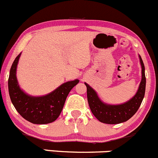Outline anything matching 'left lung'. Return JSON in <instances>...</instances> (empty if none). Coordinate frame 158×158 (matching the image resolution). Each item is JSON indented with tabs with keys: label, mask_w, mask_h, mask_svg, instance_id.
I'll return each mask as SVG.
<instances>
[{
	"label": "left lung",
	"mask_w": 158,
	"mask_h": 158,
	"mask_svg": "<svg viewBox=\"0 0 158 158\" xmlns=\"http://www.w3.org/2000/svg\"><path fill=\"white\" fill-rule=\"evenodd\" d=\"M141 65V81L135 95L126 103L119 105H110L100 100L96 91L90 87L87 83V101L91 112L94 116L101 123L106 124H118L124 123L135 115L141 106L144 97L146 86V78L144 74V65L139 55Z\"/></svg>",
	"instance_id": "1"
}]
</instances>
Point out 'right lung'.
Returning a JSON list of instances; mask_svg holds the SVG:
<instances>
[{
	"instance_id": "1",
	"label": "right lung",
	"mask_w": 158,
	"mask_h": 158,
	"mask_svg": "<svg viewBox=\"0 0 158 158\" xmlns=\"http://www.w3.org/2000/svg\"><path fill=\"white\" fill-rule=\"evenodd\" d=\"M19 54L13 62L8 79V90L11 102L23 118L33 124H48L55 121L64 106L71 89L79 83V80L68 81L50 94L43 97H32L20 89L16 72Z\"/></svg>"
}]
</instances>
